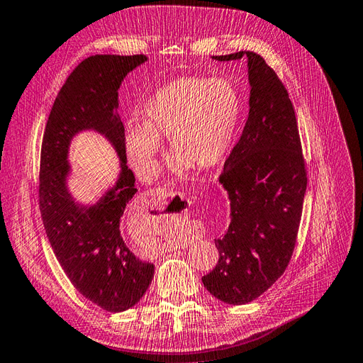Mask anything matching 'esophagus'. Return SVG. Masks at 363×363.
Here are the masks:
<instances>
[{"instance_id": "1", "label": "esophagus", "mask_w": 363, "mask_h": 363, "mask_svg": "<svg viewBox=\"0 0 363 363\" xmlns=\"http://www.w3.org/2000/svg\"><path fill=\"white\" fill-rule=\"evenodd\" d=\"M152 194H156V196L160 198L161 201H167V199L170 198V191L167 190V189H157L155 193L152 191Z\"/></svg>"}]
</instances>
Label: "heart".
I'll return each mask as SVG.
<instances>
[{"label":"heart","instance_id":"heart-1","mask_svg":"<svg viewBox=\"0 0 363 363\" xmlns=\"http://www.w3.org/2000/svg\"><path fill=\"white\" fill-rule=\"evenodd\" d=\"M242 111V99L227 78L182 77L170 81L145 101L141 128H130L127 152L138 172L155 170L169 138L179 173L191 167L211 169L227 155Z\"/></svg>","mask_w":363,"mask_h":363}]
</instances>
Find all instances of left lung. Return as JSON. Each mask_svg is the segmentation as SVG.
<instances>
[{
	"mask_svg": "<svg viewBox=\"0 0 363 363\" xmlns=\"http://www.w3.org/2000/svg\"><path fill=\"white\" fill-rule=\"evenodd\" d=\"M247 57L250 111L219 174L230 199V225L215 239L219 261L202 277L216 299L244 305L267 291L290 264L299 231L306 169L293 102L282 81L255 52Z\"/></svg>",
	"mask_w": 363,
	"mask_h": 363,
	"instance_id": "obj_1",
	"label": "left lung"
}]
</instances>
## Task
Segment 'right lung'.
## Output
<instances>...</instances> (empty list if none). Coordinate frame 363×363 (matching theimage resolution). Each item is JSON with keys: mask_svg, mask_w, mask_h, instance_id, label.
<instances>
[{"mask_svg": "<svg viewBox=\"0 0 363 363\" xmlns=\"http://www.w3.org/2000/svg\"><path fill=\"white\" fill-rule=\"evenodd\" d=\"M145 55H93L81 61L61 87L45 124L40 164V210L45 233L72 285L102 310L132 308L152 284L155 267L138 259L121 233V218L135 193L127 167L125 135L118 89ZM96 129L116 147L121 161L117 185L95 206H79L67 190L71 138Z\"/></svg>", "mask_w": 363, "mask_h": 363, "instance_id": "1", "label": "right lung"}]
</instances>
